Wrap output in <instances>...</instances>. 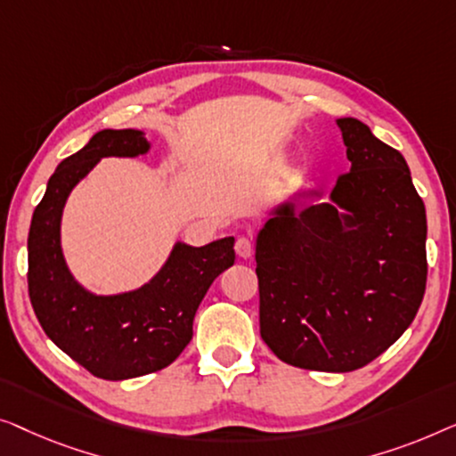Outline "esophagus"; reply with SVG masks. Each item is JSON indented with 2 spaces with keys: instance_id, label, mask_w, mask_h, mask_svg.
<instances>
[{
  "instance_id": "obj_1",
  "label": "esophagus",
  "mask_w": 456,
  "mask_h": 456,
  "mask_svg": "<svg viewBox=\"0 0 456 456\" xmlns=\"http://www.w3.org/2000/svg\"><path fill=\"white\" fill-rule=\"evenodd\" d=\"M235 252L240 258H249L254 252V243L252 240H248V237H237L235 241Z\"/></svg>"
}]
</instances>
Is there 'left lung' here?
I'll return each instance as SVG.
<instances>
[{"label":"left lung","instance_id":"1","mask_svg":"<svg viewBox=\"0 0 456 456\" xmlns=\"http://www.w3.org/2000/svg\"><path fill=\"white\" fill-rule=\"evenodd\" d=\"M337 124L351 169L332 204L297 215L283 204L256 241L262 341L316 371H354L384 354L413 322L428 279L426 207L405 159L359 119Z\"/></svg>","mask_w":456,"mask_h":456}]
</instances>
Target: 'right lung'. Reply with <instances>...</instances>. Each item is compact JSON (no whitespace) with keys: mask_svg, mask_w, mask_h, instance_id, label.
<instances>
[{"mask_svg":"<svg viewBox=\"0 0 456 456\" xmlns=\"http://www.w3.org/2000/svg\"><path fill=\"white\" fill-rule=\"evenodd\" d=\"M149 151L140 130H101L63 159L49 177L28 231V295L45 335L102 380H127L167 368L191 341L198 305L213 281L235 262L233 237L208 246L175 243L157 277L121 295L88 293L76 283L60 246L69 191L102 157Z\"/></svg>","mask_w":456,"mask_h":456,"instance_id":"1","label":"right lung"}]
</instances>
